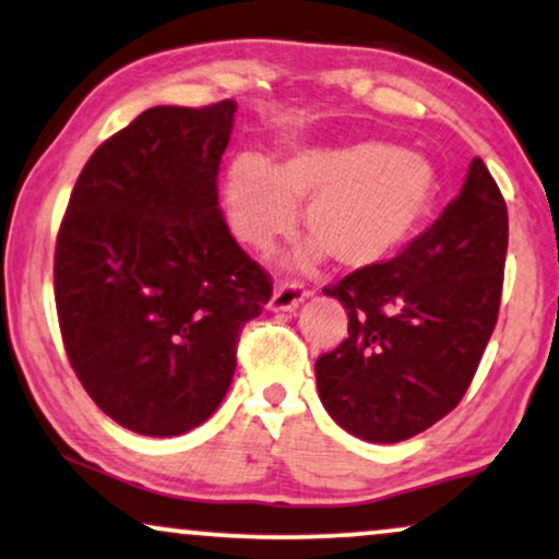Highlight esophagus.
Here are the masks:
<instances>
[{"label": "esophagus", "mask_w": 559, "mask_h": 559, "mask_svg": "<svg viewBox=\"0 0 559 559\" xmlns=\"http://www.w3.org/2000/svg\"><path fill=\"white\" fill-rule=\"evenodd\" d=\"M306 298H308L306 285H300V282H280V285L274 287L269 308H272V311H295V308H298Z\"/></svg>", "instance_id": "esophagus-1"}]
</instances>
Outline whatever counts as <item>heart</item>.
I'll use <instances>...</instances> for the list:
<instances>
[{"instance_id": "obj_1", "label": "heart", "mask_w": 559, "mask_h": 559, "mask_svg": "<svg viewBox=\"0 0 559 559\" xmlns=\"http://www.w3.org/2000/svg\"><path fill=\"white\" fill-rule=\"evenodd\" d=\"M438 170L419 150L385 140L300 147L280 163L240 157L223 186L230 230L257 251L293 233L298 210L313 240L302 261L332 253L342 266L381 264L402 248L438 202Z\"/></svg>"}]
</instances>
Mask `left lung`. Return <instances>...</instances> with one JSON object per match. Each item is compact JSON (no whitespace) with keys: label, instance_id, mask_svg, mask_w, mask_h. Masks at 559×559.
Listing matches in <instances>:
<instances>
[{"label":"left lung","instance_id":"obj_1","mask_svg":"<svg viewBox=\"0 0 559 559\" xmlns=\"http://www.w3.org/2000/svg\"><path fill=\"white\" fill-rule=\"evenodd\" d=\"M508 210L474 157L461 194L396 259L355 269L323 295L347 336L316 360L321 404L370 443H399L464 399L498 323Z\"/></svg>","mask_w":559,"mask_h":559}]
</instances>
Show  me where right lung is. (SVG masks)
I'll return each instance as SVG.
<instances>
[{
  "label": "right lung",
  "instance_id": "right-lung-1",
  "mask_svg": "<svg viewBox=\"0 0 559 559\" xmlns=\"http://www.w3.org/2000/svg\"><path fill=\"white\" fill-rule=\"evenodd\" d=\"M236 103L155 106L90 155L53 253L69 362L95 404L140 436L212 417L236 373L240 329L272 277L217 204Z\"/></svg>",
  "mask_w": 559,
  "mask_h": 559
}]
</instances>
